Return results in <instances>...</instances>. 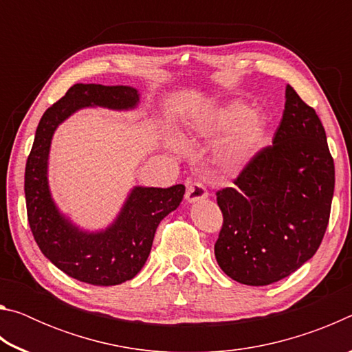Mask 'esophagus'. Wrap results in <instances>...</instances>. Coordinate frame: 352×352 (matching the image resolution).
Instances as JSON below:
<instances>
[{"label":"esophagus","instance_id":"esophagus-1","mask_svg":"<svg viewBox=\"0 0 352 352\" xmlns=\"http://www.w3.org/2000/svg\"><path fill=\"white\" fill-rule=\"evenodd\" d=\"M208 197V190L200 182H186V200L189 204H194V201H199L201 199Z\"/></svg>","mask_w":352,"mask_h":352}]
</instances>
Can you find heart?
<instances>
[{
	"label": "heart",
	"mask_w": 352,
	"mask_h": 352,
	"mask_svg": "<svg viewBox=\"0 0 352 352\" xmlns=\"http://www.w3.org/2000/svg\"><path fill=\"white\" fill-rule=\"evenodd\" d=\"M212 122L217 129H230L220 146V160L226 168L237 170L252 162L265 138V121L261 113L231 102L214 115Z\"/></svg>",
	"instance_id": "obj_1"
}]
</instances>
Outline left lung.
Returning <instances> with one entry per match:
<instances>
[{
	"mask_svg": "<svg viewBox=\"0 0 352 352\" xmlns=\"http://www.w3.org/2000/svg\"><path fill=\"white\" fill-rule=\"evenodd\" d=\"M336 184L323 124L287 85L273 144L262 147L216 192L223 214L214 245L231 279L269 285L289 276L317 253L329 223Z\"/></svg>",
	"mask_w": 352,
	"mask_h": 352,
	"instance_id": "left-lung-1",
	"label": "left lung"
}]
</instances>
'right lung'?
Returning <instances> with one entry per match:
<instances>
[{
    "mask_svg": "<svg viewBox=\"0 0 352 352\" xmlns=\"http://www.w3.org/2000/svg\"><path fill=\"white\" fill-rule=\"evenodd\" d=\"M140 94L132 87L76 83L41 116L26 162L25 195L34 239L57 269L77 281L116 285L136 276L151 253L155 231L184 195L183 184L132 189L126 205L109 228L82 231L58 212L47 186V155L57 126L83 107L135 109Z\"/></svg>",
    "mask_w": 352,
    "mask_h": 352,
    "instance_id": "1",
    "label": "right lung"
}]
</instances>
